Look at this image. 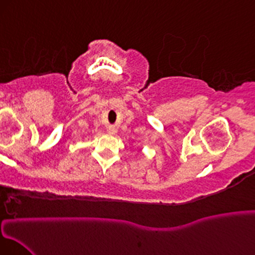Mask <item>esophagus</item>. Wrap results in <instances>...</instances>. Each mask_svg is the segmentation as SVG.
Returning <instances> with one entry per match:
<instances>
[{
	"label": "esophagus",
	"instance_id": "obj_1",
	"mask_svg": "<svg viewBox=\"0 0 255 255\" xmlns=\"http://www.w3.org/2000/svg\"><path fill=\"white\" fill-rule=\"evenodd\" d=\"M116 132H117V130H116L115 128H108V133L109 134H115Z\"/></svg>",
	"mask_w": 255,
	"mask_h": 255
}]
</instances>
